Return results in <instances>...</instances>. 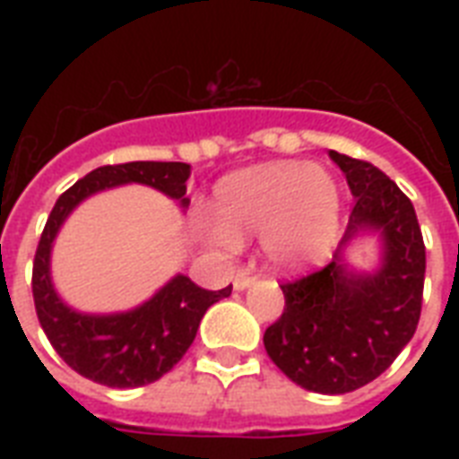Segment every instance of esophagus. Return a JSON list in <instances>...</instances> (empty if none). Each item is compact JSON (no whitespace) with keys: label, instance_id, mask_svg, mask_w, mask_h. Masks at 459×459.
Masks as SVG:
<instances>
[{"label":"esophagus","instance_id":"34e87169","mask_svg":"<svg viewBox=\"0 0 459 459\" xmlns=\"http://www.w3.org/2000/svg\"><path fill=\"white\" fill-rule=\"evenodd\" d=\"M255 281V276H252L250 269H238L236 279H233V286H236V290H243V288H247Z\"/></svg>","mask_w":459,"mask_h":459}]
</instances>
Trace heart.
I'll list each match as a JSON object with an SVG mask.
<instances>
[{"mask_svg":"<svg viewBox=\"0 0 459 459\" xmlns=\"http://www.w3.org/2000/svg\"><path fill=\"white\" fill-rule=\"evenodd\" d=\"M219 243L264 238V250L281 269L319 262L333 245L341 195L321 166L276 161L230 173L212 200Z\"/></svg>","mask_w":459,"mask_h":459,"instance_id":"b5f03b06","label":"heart"}]
</instances>
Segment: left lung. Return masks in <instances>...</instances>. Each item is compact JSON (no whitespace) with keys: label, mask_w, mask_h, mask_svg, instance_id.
Here are the masks:
<instances>
[{"label":"left lung","mask_w":459,"mask_h":459,"mask_svg":"<svg viewBox=\"0 0 459 459\" xmlns=\"http://www.w3.org/2000/svg\"><path fill=\"white\" fill-rule=\"evenodd\" d=\"M331 159L355 195L342 243L357 230L381 229L384 266L374 276H352L331 262L281 283L286 307L264 331V348L298 385L341 395L381 377L412 341L424 300L427 247L412 202L381 169L335 150Z\"/></svg>","instance_id":"left-lung-1"}]
</instances>
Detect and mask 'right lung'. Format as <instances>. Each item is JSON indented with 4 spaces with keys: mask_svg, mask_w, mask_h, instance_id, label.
I'll list each match as a JSON object with an SVG mask.
<instances>
[{
    "mask_svg": "<svg viewBox=\"0 0 459 459\" xmlns=\"http://www.w3.org/2000/svg\"><path fill=\"white\" fill-rule=\"evenodd\" d=\"M190 164L128 161L100 166L68 187L54 204L32 262V300L39 326L59 357L81 377L109 388H138L171 371L193 345L209 307L229 298L233 286L204 290L187 276H176L138 309L111 316H90L68 309L49 281V250L71 209L88 195L121 183H145L180 204H187Z\"/></svg>",
    "mask_w": 459,
    "mask_h": 459,
    "instance_id": "right-lung-1",
    "label": "right lung"
}]
</instances>
